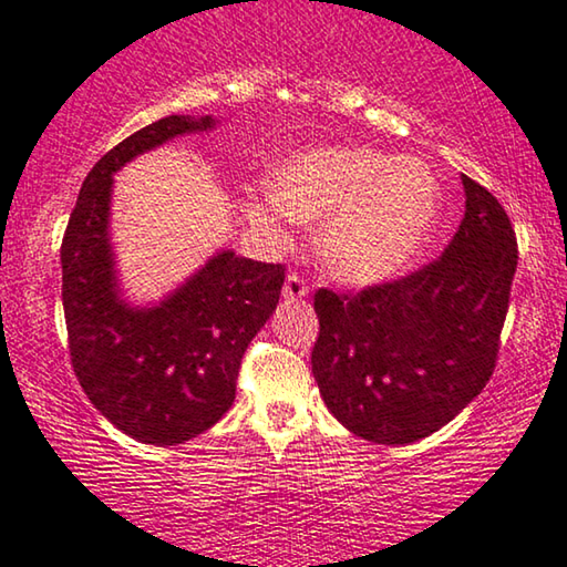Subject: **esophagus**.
<instances>
[{
	"label": "esophagus",
	"instance_id": "34e87169",
	"mask_svg": "<svg viewBox=\"0 0 567 567\" xmlns=\"http://www.w3.org/2000/svg\"><path fill=\"white\" fill-rule=\"evenodd\" d=\"M309 293V281L303 278L301 274L291 271L286 276V284H284V296L286 299H303V296Z\"/></svg>",
	"mask_w": 567,
	"mask_h": 567
}]
</instances>
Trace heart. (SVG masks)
<instances>
[{
    "label": "heart",
    "instance_id": "b5f03b06",
    "mask_svg": "<svg viewBox=\"0 0 567 567\" xmlns=\"http://www.w3.org/2000/svg\"><path fill=\"white\" fill-rule=\"evenodd\" d=\"M258 223L321 220L327 266L350 281H378L405 266L439 217V182L417 159L362 146H324L291 156L274 189L248 205Z\"/></svg>",
    "mask_w": 567,
    "mask_h": 567
}]
</instances>
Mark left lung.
I'll use <instances>...</instances> for the list:
<instances>
[{"mask_svg": "<svg viewBox=\"0 0 567 567\" xmlns=\"http://www.w3.org/2000/svg\"><path fill=\"white\" fill-rule=\"evenodd\" d=\"M466 213L443 254L393 281L319 289L311 372L344 429L372 443L439 431L496 368L517 271V235L489 189L461 177Z\"/></svg>", "mask_w": 567, "mask_h": 567, "instance_id": "8db88e82", "label": "left lung"}]
</instances>
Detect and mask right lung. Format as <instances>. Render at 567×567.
<instances>
[{
	"instance_id": "obj_1",
	"label": "right lung",
	"mask_w": 567,
	"mask_h": 567,
	"mask_svg": "<svg viewBox=\"0 0 567 567\" xmlns=\"http://www.w3.org/2000/svg\"><path fill=\"white\" fill-rule=\"evenodd\" d=\"M213 118L167 116L113 146L85 177L60 246L73 372L91 403L132 439L174 446L230 411L240 360L276 309L286 266L215 256L162 307L128 309L109 246L111 174Z\"/></svg>"
}]
</instances>
